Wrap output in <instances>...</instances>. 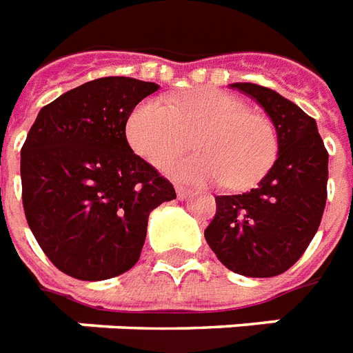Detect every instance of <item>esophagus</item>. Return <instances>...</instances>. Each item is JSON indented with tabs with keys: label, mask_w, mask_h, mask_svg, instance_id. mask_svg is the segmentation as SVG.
I'll return each mask as SVG.
<instances>
[{
	"label": "esophagus",
	"mask_w": 353,
	"mask_h": 353,
	"mask_svg": "<svg viewBox=\"0 0 353 353\" xmlns=\"http://www.w3.org/2000/svg\"><path fill=\"white\" fill-rule=\"evenodd\" d=\"M176 192H177V198H179V200H187V198H190V196H194V192H192V190H188V188H183V187H177Z\"/></svg>",
	"instance_id": "esophagus-1"
}]
</instances>
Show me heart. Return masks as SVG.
Returning a JSON list of instances; mask_svg holds the SVG:
<instances>
[{
  "instance_id": "b5f03b06",
  "label": "heart",
  "mask_w": 353,
  "mask_h": 353,
  "mask_svg": "<svg viewBox=\"0 0 353 353\" xmlns=\"http://www.w3.org/2000/svg\"><path fill=\"white\" fill-rule=\"evenodd\" d=\"M196 134L200 153L172 163L166 170L190 185L222 183L250 188L272 168L278 134L265 117L248 112L241 99L216 88H201L170 98L146 99L125 122L131 150L153 166H163L185 152Z\"/></svg>"
}]
</instances>
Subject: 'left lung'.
Returning <instances> with one entry per match:
<instances>
[{
  "label": "left lung",
  "instance_id": "1",
  "mask_svg": "<svg viewBox=\"0 0 353 353\" xmlns=\"http://www.w3.org/2000/svg\"><path fill=\"white\" fill-rule=\"evenodd\" d=\"M265 109L278 157L248 192L216 196L205 241L231 272L272 278L289 270L319 230L327 198V152L314 118L272 88L233 83Z\"/></svg>",
  "mask_w": 353,
  "mask_h": 353
}]
</instances>
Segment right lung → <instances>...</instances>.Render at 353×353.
Masks as SVG:
<instances>
[{"mask_svg": "<svg viewBox=\"0 0 353 353\" xmlns=\"http://www.w3.org/2000/svg\"><path fill=\"white\" fill-rule=\"evenodd\" d=\"M159 85L99 77L42 107L21 148L27 224L59 270L83 281L128 272L148 216L176 200L168 179L131 150L125 122Z\"/></svg>", "mask_w": 353, "mask_h": 353, "instance_id": "add662e5", "label": "right lung"}]
</instances>
